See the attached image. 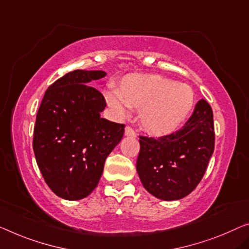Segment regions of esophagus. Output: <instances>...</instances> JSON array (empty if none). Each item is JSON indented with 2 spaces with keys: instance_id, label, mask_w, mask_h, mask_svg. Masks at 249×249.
Instances as JSON below:
<instances>
[{
  "instance_id": "1",
  "label": "esophagus",
  "mask_w": 249,
  "mask_h": 249,
  "mask_svg": "<svg viewBox=\"0 0 249 249\" xmlns=\"http://www.w3.org/2000/svg\"><path fill=\"white\" fill-rule=\"evenodd\" d=\"M125 136L135 137L136 136V133H135V131L132 127H129V126H126V127H125Z\"/></svg>"
}]
</instances>
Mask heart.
I'll list each match as a JSON object with an SVG mask.
<instances>
[{
  "label": "heart",
  "mask_w": 249,
  "mask_h": 249,
  "mask_svg": "<svg viewBox=\"0 0 249 249\" xmlns=\"http://www.w3.org/2000/svg\"><path fill=\"white\" fill-rule=\"evenodd\" d=\"M106 102L118 116L126 117L139 108L140 124L155 136L168 135L183 123L195 106L189 85L154 73H129L116 89L105 94Z\"/></svg>",
  "instance_id": "b5f03b06"
}]
</instances>
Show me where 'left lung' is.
Instances as JSON below:
<instances>
[{
    "instance_id": "left-lung-1",
    "label": "left lung",
    "mask_w": 249,
    "mask_h": 249,
    "mask_svg": "<svg viewBox=\"0 0 249 249\" xmlns=\"http://www.w3.org/2000/svg\"><path fill=\"white\" fill-rule=\"evenodd\" d=\"M136 170L143 187L158 199L172 201L191 194L201 181L214 148L213 109L205 99L179 131L140 136Z\"/></svg>"
}]
</instances>
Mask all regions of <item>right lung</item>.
Listing matches in <instances>:
<instances>
[{
	"label": "right lung",
	"instance_id": "right-lung-1",
	"mask_svg": "<svg viewBox=\"0 0 249 249\" xmlns=\"http://www.w3.org/2000/svg\"><path fill=\"white\" fill-rule=\"evenodd\" d=\"M102 70H73L49 86L36 114L33 151L46 183L66 200L97 187L106 158L121 142L124 124L101 117L106 102L90 81Z\"/></svg>",
	"mask_w": 249,
	"mask_h": 249
}]
</instances>
